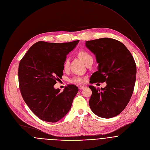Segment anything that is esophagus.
<instances>
[{"label":"esophagus","mask_w":150,"mask_h":150,"mask_svg":"<svg viewBox=\"0 0 150 150\" xmlns=\"http://www.w3.org/2000/svg\"><path fill=\"white\" fill-rule=\"evenodd\" d=\"M85 88V86H80L79 87V88L80 89V90H83V89H84Z\"/></svg>","instance_id":"34e87169"}]
</instances>
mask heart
Here are the masks:
<instances>
[{
    "label": "heart",
    "mask_w": 150,
    "mask_h": 150,
    "mask_svg": "<svg viewBox=\"0 0 150 150\" xmlns=\"http://www.w3.org/2000/svg\"><path fill=\"white\" fill-rule=\"evenodd\" d=\"M79 55L85 63L88 60L93 58V56H91V54L89 52L85 50H80L79 52ZM69 60L68 59H66L63 64V69L64 70H67L69 68ZM71 81L74 83H83L85 81V79L81 77H74L73 79H71Z\"/></svg>",
    "instance_id": "b5f03b06"
}]
</instances>
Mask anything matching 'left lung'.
Here are the masks:
<instances>
[{"instance_id":"left-lung-1","label":"left lung","mask_w":150,"mask_h":150,"mask_svg":"<svg viewBox=\"0 0 150 150\" xmlns=\"http://www.w3.org/2000/svg\"><path fill=\"white\" fill-rule=\"evenodd\" d=\"M98 63V71L91 76L92 83H103L104 88L90 86L92 95L89 105L92 111L102 118L120 114L130 100L136 82V65L130 51L120 41L102 38L86 42Z\"/></svg>"}]
</instances>
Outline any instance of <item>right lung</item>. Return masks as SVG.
Returning <instances> with one entry per match:
<instances>
[{"label": "right lung", "mask_w": 150, "mask_h": 150, "mask_svg": "<svg viewBox=\"0 0 150 150\" xmlns=\"http://www.w3.org/2000/svg\"><path fill=\"white\" fill-rule=\"evenodd\" d=\"M79 42H37L20 62L18 75L23 98L32 112L44 121L54 123L63 118L70 110L79 91L73 84L66 86L62 92L54 88L56 80L63 74L66 55Z\"/></svg>", "instance_id": "obj_1"}]
</instances>
